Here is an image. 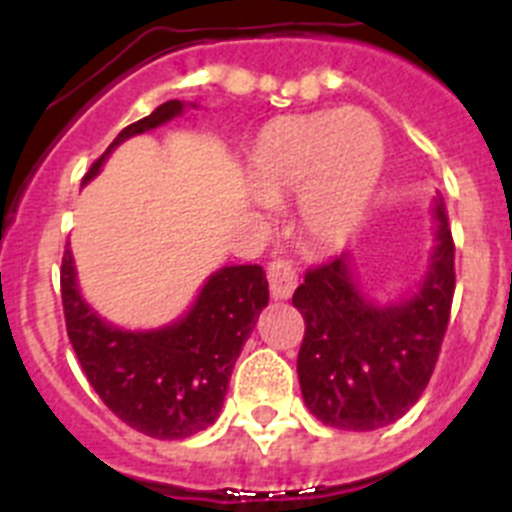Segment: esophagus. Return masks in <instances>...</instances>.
I'll return each instance as SVG.
<instances>
[{"label":"esophagus","mask_w":512,"mask_h":512,"mask_svg":"<svg viewBox=\"0 0 512 512\" xmlns=\"http://www.w3.org/2000/svg\"><path fill=\"white\" fill-rule=\"evenodd\" d=\"M266 277H269V287L274 300H287L297 287V271L287 259H274L266 266Z\"/></svg>","instance_id":"esophagus-1"}]
</instances>
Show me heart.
I'll list each match as a JSON object with an SVG mask.
<instances>
[{
  "instance_id": "b5f03b06",
  "label": "heart",
  "mask_w": 512,
  "mask_h": 512,
  "mask_svg": "<svg viewBox=\"0 0 512 512\" xmlns=\"http://www.w3.org/2000/svg\"><path fill=\"white\" fill-rule=\"evenodd\" d=\"M384 164V138L364 110L287 115L261 128L248 153L253 194L277 202L300 192L307 243L333 248L361 223Z\"/></svg>"
}]
</instances>
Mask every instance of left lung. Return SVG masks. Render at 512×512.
I'll return each instance as SVG.
<instances>
[{"instance_id": "8db88e82", "label": "left lung", "mask_w": 512, "mask_h": 512, "mask_svg": "<svg viewBox=\"0 0 512 512\" xmlns=\"http://www.w3.org/2000/svg\"><path fill=\"white\" fill-rule=\"evenodd\" d=\"M436 248L418 292L377 305L348 256L307 269L292 305L305 318L297 377L310 413L343 431H377L413 408L438 361L454 300V238L443 200L433 207Z\"/></svg>"}]
</instances>
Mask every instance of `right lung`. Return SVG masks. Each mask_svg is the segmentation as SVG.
Listing matches in <instances>:
<instances>
[{"mask_svg": "<svg viewBox=\"0 0 512 512\" xmlns=\"http://www.w3.org/2000/svg\"><path fill=\"white\" fill-rule=\"evenodd\" d=\"M182 112L184 102L169 99L128 125L94 161L84 184L99 174L122 140L158 128ZM61 300L76 359L104 405L143 436L176 441L210 428L223 410L235 359L269 302V284L259 264L225 266L207 279L200 297L176 323L158 330H122L84 302L66 248Z\"/></svg>", "mask_w": 512, "mask_h": 512, "instance_id": "add662e5", "label": "right lung"}]
</instances>
